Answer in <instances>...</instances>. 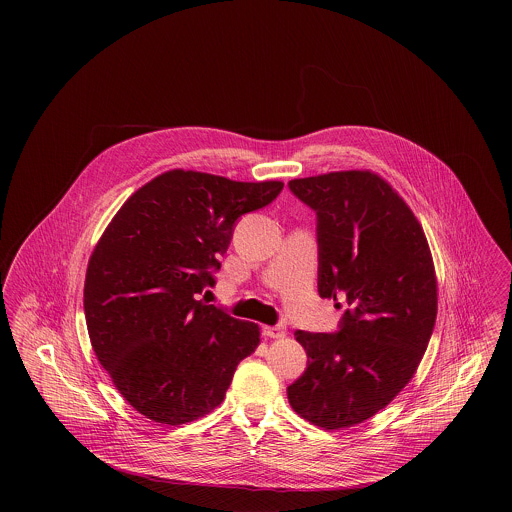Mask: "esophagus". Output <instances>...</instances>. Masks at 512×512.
I'll list each match as a JSON object with an SVG mask.
<instances>
[{"mask_svg":"<svg viewBox=\"0 0 512 512\" xmlns=\"http://www.w3.org/2000/svg\"><path fill=\"white\" fill-rule=\"evenodd\" d=\"M263 334H265L267 338H272V340H280V338H284V336H286V328H284L282 324H276V326H265V328H263Z\"/></svg>","mask_w":512,"mask_h":512,"instance_id":"1","label":"esophagus"}]
</instances>
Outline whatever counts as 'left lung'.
<instances>
[{
	"label": "left lung",
	"instance_id": "8db88e82",
	"mask_svg": "<svg viewBox=\"0 0 512 512\" xmlns=\"http://www.w3.org/2000/svg\"><path fill=\"white\" fill-rule=\"evenodd\" d=\"M317 215L318 293L343 299L338 330L295 332L305 372L288 386L293 411L326 430L382 411L413 378L438 315L422 226L380 176L330 172L290 180Z\"/></svg>",
	"mask_w": 512,
	"mask_h": 512
}]
</instances>
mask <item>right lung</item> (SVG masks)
<instances>
[{
    "instance_id": "1",
    "label": "right lung",
    "mask_w": 512,
    "mask_h": 512,
    "mask_svg": "<svg viewBox=\"0 0 512 512\" xmlns=\"http://www.w3.org/2000/svg\"><path fill=\"white\" fill-rule=\"evenodd\" d=\"M282 188L165 172L103 232L86 272V324L99 363L138 413L171 426L211 413L259 345L257 324L199 295L215 286L238 219Z\"/></svg>"
}]
</instances>
